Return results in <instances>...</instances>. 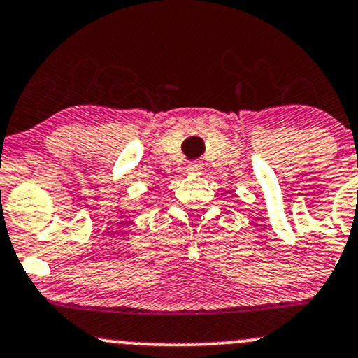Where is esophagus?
<instances>
[{
	"mask_svg": "<svg viewBox=\"0 0 358 358\" xmlns=\"http://www.w3.org/2000/svg\"><path fill=\"white\" fill-rule=\"evenodd\" d=\"M202 164L200 163H190L187 166V173H190V175H200V173H202Z\"/></svg>",
	"mask_w": 358,
	"mask_h": 358,
	"instance_id": "obj_1",
	"label": "esophagus"
}]
</instances>
